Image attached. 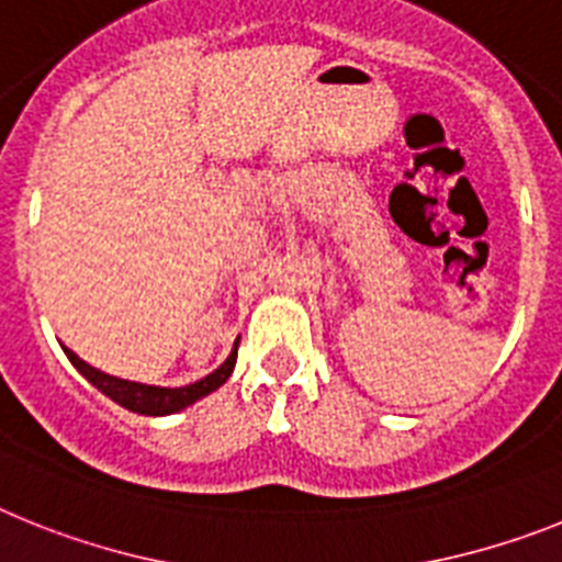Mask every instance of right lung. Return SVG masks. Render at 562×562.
Instances as JSON below:
<instances>
[{
  "instance_id": "add662e5",
  "label": "right lung",
  "mask_w": 562,
  "mask_h": 562,
  "mask_svg": "<svg viewBox=\"0 0 562 562\" xmlns=\"http://www.w3.org/2000/svg\"><path fill=\"white\" fill-rule=\"evenodd\" d=\"M237 345H240V339L234 341L232 353H228V359L221 364V368L214 370V373H209L206 379H200V382L187 384V387H155V384H140V382H130V379H119V375L95 370L92 364H87L85 359H78V356L72 353L70 348H65V345H61V348H65L72 368L85 375L92 387H99L101 393L110 396L115 404L133 409V413H140V416H169V413H178V409L189 407V404H194L198 398L214 393L221 384H226V379L234 370V362H237Z\"/></svg>"
}]
</instances>
